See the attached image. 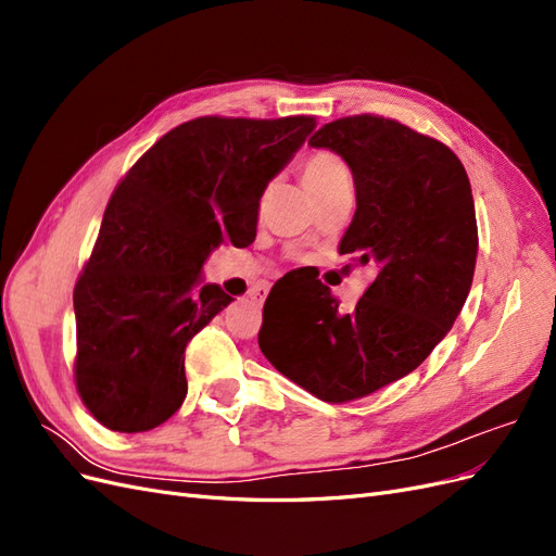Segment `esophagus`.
Wrapping results in <instances>:
<instances>
[{
	"mask_svg": "<svg viewBox=\"0 0 556 556\" xmlns=\"http://www.w3.org/2000/svg\"><path fill=\"white\" fill-rule=\"evenodd\" d=\"M266 294H268V285H257V288H250V299L255 301V304H264Z\"/></svg>",
	"mask_w": 556,
	"mask_h": 556,
	"instance_id": "34e87169",
	"label": "esophagus"
}]
</instances>
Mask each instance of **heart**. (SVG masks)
Masks as SVG:
<instances>
[{"label":"heart","mask_w":556,"mask_h":556,"mask_svg":"<svg viewBox=\"0 0 556 556\" xmlns=\"http://www.w3.org/2000/svg\"><path fill=\"white\" fill-rule=\"evenodd\" d=\"M341 178H350L348 166L343 164L341 157H336L333 153H327V150H315V153H311L306 157L304 180L313 194L325 190L327 185L341 180Z\"/></svg>","instance_id":"1"}]
</instances>
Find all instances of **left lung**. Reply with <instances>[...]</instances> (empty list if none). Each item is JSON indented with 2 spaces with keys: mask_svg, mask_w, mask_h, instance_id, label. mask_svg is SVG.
<instances>
[{
  "mask_svg": "<svg viewBox=\"0 0 556 556\" xmlns=\"http://www.w3.org/2000/svg\"><path fill=\"white\" fill-rule=\"evenodd\" d=\"M308 146L350 166L357 211L339 250L378 274L352 308L319 280L299 296L274 288L260 348L285 378L343 403L408 376L445 339L473 282L476 206L459 157L390 117H341Z\"/></svg>",
  "mask_w": 556,
  "mask_h": 556,
  "instance_id": "left-lung-1",
  "label": "left lung"
}]
</instances>
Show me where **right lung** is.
Here are the masks:
<instances>
[{
	"label": "right lung",
	"mask_w": 556,
	"mask_h": 556,
	"mask_svg": "<svg viewBox=\"0 0 556 556\" xmlns=\"http://www.w3.org/2000/svg\"><path fill=\"white\" fill-rule=\"evenodd\" d=\"M315 117H197L131 166L74 290L76 387L111 431L166 422L188 394L185 348L231 304L201 280L215 248L257 237L260 199Z\"/></svg>",
	"instance_id": "right-lung-1"
}]
</instances>
